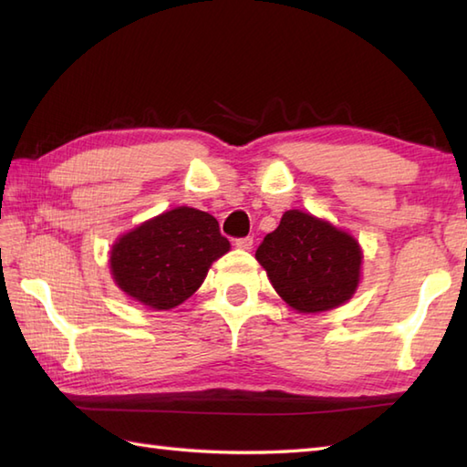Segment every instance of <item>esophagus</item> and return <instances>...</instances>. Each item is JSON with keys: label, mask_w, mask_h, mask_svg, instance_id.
<instances>
[{"label": "esophagus", "mask_w": 467, "mask_h": 467, "mask_svg": "<svg viewBox=\"0 0 467 467\" xmlns=\"http://www.w3.org/2000/svg\"><path fill=\"white\" fill-rule=\"evenodd\" d=\"M236 249H241V251H251L253 249V239L251 236H244V239H236Z\"/></svg>", "instance_id": "esophagus-1"}]
</instances>
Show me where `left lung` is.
<instances>
[{"mask_svg": "<svg viewBox=\"0 0 467 467\" xmlns=\"http://www.w3.org/2000/svg\"><path fill=\"white\" fill-rule=\"evenodd\" d=\"M254 256L273 289L296 313L337 309L361 281L363 251L355 236L296 208L283 214Z\"/></svg>", "mask_w": 467, "mask_h": 467, "instance_id": "8db88e82", "label": "left lung"}]
</instances>
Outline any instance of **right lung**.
I'll return each instance as SVG.
<instances>
[{
  "label": "right lung",
  "instance_id": "add662e5",
  "mask_svg": "<svg viewBox=\"0 0 467 467\" xmlns=\"http://www.w3.org/2000/svg\"><path fill=\"white\" fill-rule=\"evenodd\" d=\"M228 251L231 243L213 214L176 206L118 236L110 275L130 299L168 311L194 295L211 265Z\"/></svg>",
  "mask_w": 467,
  "mask_h": 467
}]
</instances>
